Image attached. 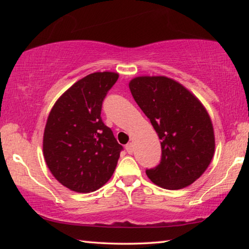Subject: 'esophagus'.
Wrapping results in <instances>:
<instances>
[{
  "label": "esophagus",
  "instance_id": "1",
  "mask_svg": "<svg viewBox=\"0 0 249 249\" xmlns=\"http://www.w3.org/2000/svg\"><path fill=\"white\" fill-rule=\"evenodd\" d=\"M125 148H126V151H127L129 155H132L134 153V145L132 144V142H128V144L126 145Z\"/></svg>",
  "mask_w": 249,
  "mask_h": 249
}]
</instances>
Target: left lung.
Instances as JSON below:
<instances>
[{
	"mask_svg": "<svg viewBox=\"0 0 249 249\" xmlns=\"http://www.w3.org/2000/svg\"><path fill=\"white\" fill-rule=\"evenodd\" d=\"M128 86L161 145V161L146 171L147 177L168 190L190 185L208 169L215 151L213 124L204 105L165 75H140Z\"/></svg>",
	"mask_w": 249,
	"mask_h": 249,
	"instance_id": "obj_1",
	"label": "left lung"
}]
</instances>
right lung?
<instances>
[{
  "instance_id": "1",
  "label": "right lung",
  "mask_w": 249,
  "mask_h": 249,
  "mask_svg": "<svg viewBox=\"0 0 249 249\" xmlns=\"http://www.w3.org/2000/svg\"><path fill=\"white\" fill-rule=\"evenodd\" d=\"M119 73L78 80L53 104L46 122L43 154L52 175L71 191L98 190L113 176L123 149L101 119L103 99Z\"/></svg>"
}]
</instances>
